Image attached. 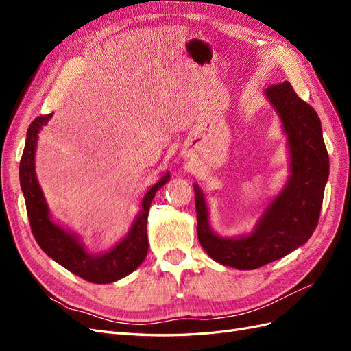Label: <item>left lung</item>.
<instances>
[{
	"label": "left lung",
	"mask_w": 351,
	"mask_h": 351,
	"mask_svg": "<svg viewBox=\"0 0 351 351\" xmlns=\"http://www.w3.org/2000/svg\"><path fill=\"white\" fill-rule=\"evenodd\" d=\"M267 97L278 111L289 136L291 176L280 196L263 212L249 236L219 237L212 232L204 193L195 186L197 237L209 256L227 267L256 269L300 247L319 221L329 159L321 120L309 104L299 98L290 82L275 83Z\"/></svg>",
	"instance_id": "1"
}]
</instances>
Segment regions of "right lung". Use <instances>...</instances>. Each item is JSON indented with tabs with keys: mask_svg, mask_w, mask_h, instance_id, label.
<instances>
[{
	"mask_svg": "<svg viewBox=\"0 0 351 351\" xmlns=\"http://www.w3.org/2000/svg\"><path fill=\"white\" fill-rule=\"evenodd\" d=\"M51 115L52 114L39 115L30 123L26 136V145L19 167L20 186H22L25 195L32 232H34V237L40 249L49 258L62 265L74 275H77V277L93 284H108L120 280L133 272L146 258L147 246H149L146 221L147 214H149L151 202L158 189L168 182L169 174L167 173L156 184L147 190L142 200L139 215H137L127 237L108 253L93 256V254L84 250L83 244H80L76 237L69 234L49 219L48 206L36 180L35 151L38 132L42 125L47 124Z\"/></svg>",
	"mask_w": 351,
	"mask_h": 351,
	"instance_id": "1",
	"label": "right lung"
}]
</instances>
